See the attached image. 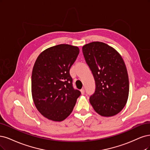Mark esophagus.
I'll return each instance as SVG.
<instances>
[{"label":"esophagus","mask_w":150,"mask_h":150,"mask_svg":"<svg viewBox=\"0 0 150 150\" xmlns=\"http://www.w3.org/2000/svg\"><path fill=\"white\" fill-rule=\"evenodd\" d=\"M80 91H81V94H82V95H84V94H85V90H84V89H81V90H80Z\"/></svg>","instance_id":"obj_1"}]
</instances>
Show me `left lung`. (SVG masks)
Instances as JSON below:
<instances>
[{"instance_id": "obj_1", "label": "left lung", "mask_w": 150, "mask_h": 150, "mask_svg": "<svg viewBox=\"0 0 150 150\" xmlns=\"http://www.w3.org/2000/svg\"><path fill=\"white\" fill-rule=\"evenodd\" d=\"M82 52L95 81L91 105L101 116L118 114L126 105L129 94L128 75L122 57L113 48L100 42L85 45Z\"/></svg>"}]
</instances>
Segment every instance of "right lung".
Wrapping results in <instances>:
<instances>
[{
	"mask_svg": "<svg viewBox=\"0 0 150 150\" xmlns=\"http://www.w3.org/2000/svg\"><path fill=\"white\" fill-rule=\"evenodd\" d=\"M77 47L60 44L37 57L32 74V93L36 108L55 122L65 120L73 110L81 92L75 89L70 69L79 54Z\"/></svg>",
	"mask_w": 150,
	"mask_h": 150,
	"instance_id": "1",
	"label": "right lung"
}]
</instances>
